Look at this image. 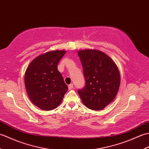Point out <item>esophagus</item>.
Instances as JSON below:
<instances>
[{
    "instance_id": "obj_1",
    "label": "esophagus",
    "mask_w": 149,
    "mask_h": 149,
    "mask_svg": "<svg viewBox=\"0 0 149 149\" xmlns=\"http://www.w3.org/2000/svg\"><path fill=\"white\" fill-rule=\"evenodd\" d=\"M73 88H74V85H73V84H70L68 85V89L69 90H72Z\"/></svg>"
}]
</instances>
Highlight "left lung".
Segmentation results:
<instances>
[{
	"label": "left lung",
	"mask_w": 149,
	"mask_h": 149,
	"mask_svg": "<svg viewBox=\"0 0 149 149\" xmlns=\"http://www.w3.org/2000/svg\"><path fill=\"white\" fill-rule=\"evenodd\" d=\"M86 84L78 90L83 104L92 110H102L112 102L120 84L118 68L109 56L95 49L77 52Z\"/></svg>",
	"instance_id": "1"
}]
</instances>
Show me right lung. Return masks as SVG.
Segmentation results:
<instances>
[{
	"label": "right lung",
	"mask_w": 149,
	"mask_h": 149,
	"mask_svg": "<svg viewBox=\"0 0 149 149\" xmlns=\"http://www.w3.org/2000/svg\"><path fill=\"white\" fill-rule=\"evenodd\" d=\"M65 50H52L37 56L28 65L24 83L31 102L40 109L49 111L61 103L68 86L58 70Z\"/></svg>",
	"instance_id": "1"
}]
</instances>
